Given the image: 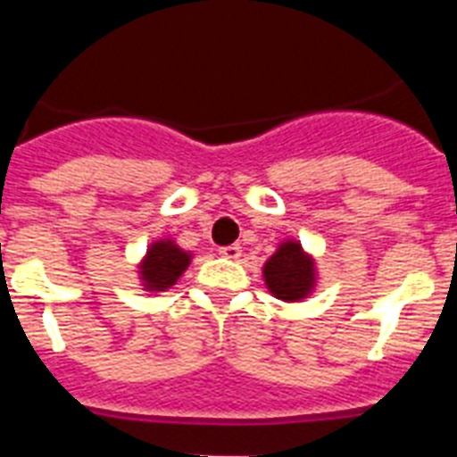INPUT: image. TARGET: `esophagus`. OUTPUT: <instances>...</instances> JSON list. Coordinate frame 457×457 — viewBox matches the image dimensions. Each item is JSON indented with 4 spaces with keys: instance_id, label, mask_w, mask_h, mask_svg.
<instances>
[{
    "instance_id": "obj_1",
    "label": "esophagus",
    "mask_w": 457,
    "mask_h": 457,
    "mask_svg": "<svg viewBox=\"0 0 457 457\" xmlns=\"http://www.w3.org/2000/svg\"><path fill=\"white\" fill-rule=\"evenodd\" d=\"M220 256L229 258V261H237V258L242 256V246H239V244H229V246H222Z\"/></svg>"
}]
</instances>
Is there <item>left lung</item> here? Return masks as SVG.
Returning a JSON list of instances; mask_svg holds the SVG:
<instances>
[{
  "instance_id": "left-lung-1",
  "label": "left lung",
  "mask_w": 457,
  "mask_h": 457,
  "mask_svg": "<svg viewBox=\"0 0 457 457\" xmlns=\"http://www.w3.org/2000/svg\"><path fill=\"white\" fill-rule=\"evenodd\" d=\"M263 279L268 292L275 299H282L287 303L308 299L315 289V258L305 253L296 239H285L278 251L272 253L263 265Z\"/></svg>"
}]
</instances>
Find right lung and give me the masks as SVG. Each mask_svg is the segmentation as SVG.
I'll list each match as a JSON object with an SVG mask.
<instances>
[{"instance_id": "1", "label": "right lung", "mask_w": 457, "mask_h": 457, "mask_svg": "<svg viewBox=\"0 0 457 457\" xmlns=\"http://www.w3.org/2000/svg\"><path fill=\"white\" fill-rule=\"evenodd\" d=\"M189 263H192L189 251L179 249L172 239H156L139 263V282L146 292H165L182 278Z\"/></svg>"}]
</instances>
